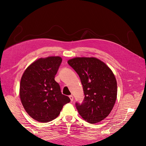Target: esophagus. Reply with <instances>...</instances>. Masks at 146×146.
<instances>
[{
  "mask_svg": "<svg viewBox=\"0 0 146 146\" xmlns=\"http://www.w3.org/2000/svg\"><path fill=\"white\" fill-rule=\"evenodd\" d=\"M69 98H70V101L72 102V101H73V100H74V97H73L72 95L69 96Z\"/></svg>",
  "mask_w": 146,
  "mask_h": 146,
  "instance_id": "obj_1",
  "label": "esophagus"
}]
</instances>
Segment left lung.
I'll return each instance as SVG.
<instances>
[{
    "instance_id": "8db88e82",
    "label": "left lung",
    "mask_w": 146,
    "mask_h": 146,
    "mask_svg": "<svg viewBox=\"0 0 146 146\" xmlns=\"http://www.w3.org/2000/svg\"><path fill=\"white\" fill-rule=\"evenodd\" d=\"M80 78L84 94L76 108L82 117L90 123L107 117L117 99V82L108 66L95 57H76L68 61Z\"/></svg>"
}]
</instances>
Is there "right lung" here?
I'll return each mask as SVG.
<instances>
[{"instance_id":"add662e5","label":"right lung","mask_w":146,"mask_h":146,"mask_svg":"<svg viewBox=\"0 0 146 146\" xmlns=\"http://www.w3.org/2000/svg\"><path fill=\"white\" fill-rule=\"evenodd\" d=\"M61 61L59 56L40 58L31 63L22 76L21 103L29 115L38 122H48L56 118L63 105L70 101L61 93L54 79Z\"/></svg>"}]
</instances>
